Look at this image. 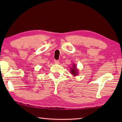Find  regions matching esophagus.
I'll return each instance as SVG.
<instances>
[{"label":"esophagus","instance_id":"obj_1","mask_svg":"<svg viewBox=\"0 0 122 122\" xmlns=\"http://www.w3.org/2000/svg\"><path fill=\"white\" fill-rule=\"evenodd\" d=\"M54 63L56 64H59V63H60L59 61L56 60H54Z\"/></svg>","mask_w":122,"mask_h":122}]
</instances>
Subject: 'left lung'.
<instances>
[{"mask_svg":"<svg viewBox=\"0 0 122 122\" xmlns=\"http://www.w3.org/2000/svg\"><path fill=\"white\" fill-rule=\"evenodd\" d=\"M70 71L72 75L74 76H77L79 74V70L77 68V65L75 63L72 64V67L70 68Z\"/></svg>","mask_w":122,"mask_h":122,"instance_id":"obj_1","label":"left lung"}]
</instances>
